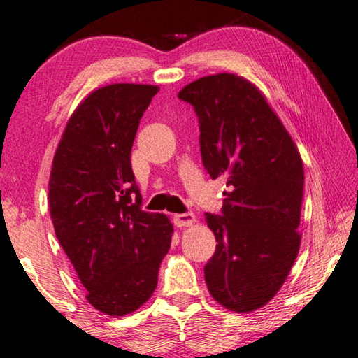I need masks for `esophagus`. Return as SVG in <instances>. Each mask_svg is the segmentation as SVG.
Listing matches in <instances>:
<instances>
[{
	"label": "esophagus",
	"mask_w": 358,
	"mask_h": 358,
	"mask_svg": "<svg viewBox=\"0 0 358 358\" xmlns=\"http://www.w3.org/2000/svg\"><path fill=\"white\" fill-rule=\"evenodd\" d=\"M173 221L176 227H189V225L195 222V216L192 213H180L176 214Z\"/></svg>",
	"instance_id": "34e87169"
}]
</instances>
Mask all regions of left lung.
Returning <instances> with one entry per match:
<instances>
[{
	"mask_svg": "<svg viewBox=\"0 0 358 358\" xmlns=\"http://www.w3.org/2000/svg\"><path fill=\"white\" fill-rule=\"evenodd\" d=\"M178 97L195 108L203 166L229 187L221 216L205 214L217 241L205 266L208 289L229 310L259 309L282 288L299 251L301 155L243 76H203Z\"/></svg>",
	"mask_w": 358,
	"mask_h": 358,
	"instance_id": "1",
	"label": "left lung"
}]
</instances>
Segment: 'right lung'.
<instances>
[{"label":"right lung","instance_id":"1","mask_svg":"<svg viewBox=\"0 0 358 358\" xmlns=\"http://www.w3.org/2000/svg\"><path fill=\"white\" fill-rule=\"evenodd\" d=\"M158 86L117 83L92 91L71 115L52 160L49 210L86 299L123 317L148 301L171 246L173 224L142 211L131 148Z\"/></svg>","mask_w":358,"mask_h":358}]
</instances>
